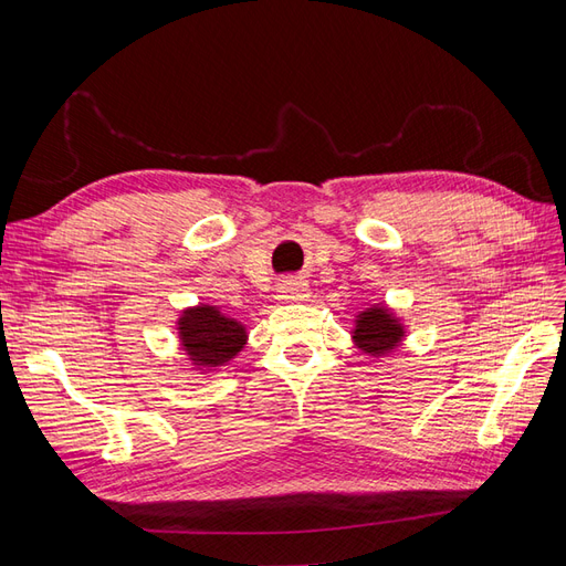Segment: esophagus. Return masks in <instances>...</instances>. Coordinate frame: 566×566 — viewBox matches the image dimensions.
I'll list each match as a JSON object with an SVG mask.
<instances>
[{
    "label": "esophagus",
    "instance_id": "esophagus-1",
    "mask_svg": "<svg viewBox=\"0 0 566 566\" xmlns=\"http://www.w3.org/2000/svg\"><path fill=\"white\" fill-rule=\"evenodd\" d=\"M276 297L279 302H302L310 297V283L302 281V279H283L279 285H276Z\"/></svg>",
    "mask_w": 566,
    "mask_h": 566
}]
</instances>
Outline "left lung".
Segmentation results:
<instances>
[{
    "label": "left lung",
    "mask_w": 566,
    "mask_h": 566,
    "mask_svg": "<svg viewBox=\"0 0 566 566\" xmlns=\"http://www.w3.org/2000/svg\"><path fill=\"white\" fill-rule=\"evenodd\" d=\"M403 337V325L394 318L382 306H373V310L358 314L354 339L356 345L368 354H387L399 345Z\"/></svg>",
    "instance_id": "8db88e82"
}]
</instances>
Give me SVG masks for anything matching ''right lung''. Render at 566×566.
<instances>
[{"instance_id": "obj_1", "label": "right lung", "mask_w": 566, "mask_h": 566, "mask_svg": "<svg viewBox=\"0 0 566 566\" xmlns=\"http://www.w3.org/2000/svg\"><path fill=\"white\" fill-rule=\"evenodd\" d=\"M184 349L200 366H224L243 349L245 328L217 312L214 306H196L179 318Z\"/></svg>"}]
</instances>
